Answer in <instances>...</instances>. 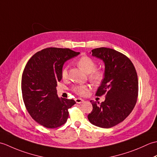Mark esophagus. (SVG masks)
Instances as JSON below:
<instances>
[{
	"label": "esophagus",
	"instance_id": "1",
	"mask_svg": "<svg viewBox=\"0 0 157 157\" xmlns=\"http://www.w3.org/2000/svg\"><path fill=\"white\" fill-rule=\"evenodd\" d=\"M75 102H76L77 103H78V104H79V103L84 102V100H82V99H81V98H75Z\"/></svg>",
	"mask_w": 157,
	"mask_h": 157
}]
</instances>
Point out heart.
<instances>
[{"label":"heart","instance_id":"obj_1","mask_svg":"<svg viewBox=\"0 0 157 157\" xmlns=\"http://www.w3.org/2000/svg\"><path fill=\"white\" fill-rule=\"evenodd\" d=\"M78 65L85 72L89 73V78L92 82L95 84H99L104 79L105 73L101 69H96V63L92 58L88 56H83L78 60ZM63 79H66L68 77V67H63L61 71ZM89 90V86L86 85L77 86L73 88V91L75 94L85 96Z\"/></svg>","mask_w":157,"mask_h":157}]
</instances>
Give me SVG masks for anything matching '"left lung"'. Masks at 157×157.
I'll return each mask as SVG.
<instances>
[{"label": "left lung", "mask_w": 157, "mask_h": 157, "mask_svg": "<svg viewBox=\"0 0 157 157\" xmlns=\"http://www.w3.org/2000/svg\"><path fill=\"white\" fill-rule=\"evenodd\" d=\"M92 52L105 63L104 79L96 95H105V101H90L93 109L88 119L96 126L110 128L122 122L134 108L138 95L137 73L130 59L114 49L101 47Z\"/></svg>", "instance_id": "obj_1"}]
</instances>
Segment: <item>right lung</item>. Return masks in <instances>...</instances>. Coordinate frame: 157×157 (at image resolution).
<instances>
[{
	"instance_id": "1",
	"label": "right lung",
	"mask_w": 157,
	"mask_h": 157,
	"mask_svg": "<svg viewBox=\"0 0 157 157\" xmlns=\"http://www.w3.org/2000/svg\"><path fill=\"white\" fill-rule=\"evenodd\" d=\"M79 54L69 48H44L33 55L25 67L21 78L23 102L32 117L45 128L65 124L68 109L75 104L74 100L59 98L56 87L62 79L63 64Z\"/></svg>"
}]
</instances>
